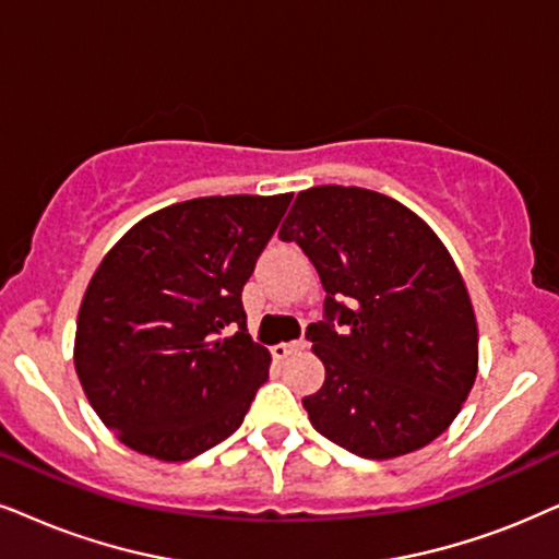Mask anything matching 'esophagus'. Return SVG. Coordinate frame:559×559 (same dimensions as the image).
Listing matches in <instances>:
<instances>
[{
    "label": "esophagus",
    "instance_id": "34e87169",
    "mask_svg": "<svg viewBox=\"0 0 559 559\" xmlns=\"http://www.w3.org/2000/svg\"><path fill=\"white\" fill-rule=\"evenodd\" d=\"M304 348V341H299V343H278V345H273V356L275 358H286V356H292V353H296V350H301Z\"/></svg>",
    "mask_w": 559,
    "mask_h": 559
}]
</instances>
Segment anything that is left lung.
<instances>
[{
	"label": "left lung",
	"instance_id": "left-lung-1",
	"mask_svg": "<svg viewBox=\"0 0 559 559\" xmlns=\"http://www.w3.org/2000/svg\"><path fill=\"white\" fill-rule=\"evenodd\" d=\"M278 237L312 260L324 322L307 337L324 384L312 426L364 459H394L447 430L477 377V320L447 245L418 214L366 188L296 195ZM338 328H334V322Z\"/></svg>",
	"mask_w": 559,
	"mask_h": 559
}]
</instances>
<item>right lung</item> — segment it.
Listing matches in <instances>:
<instances>
[{
  "instance_id": "1",
  "label": "right lung",
  "mask_w": 559,
  "mask_h": 559,
  "mask_svg": "<svg viewBox=\"0 0 559 559\" xmlns=\"http://www.w3.org/2000/svg\"><path fill=\"white\" fill-rule=\"evenodd\" d=\"M288 203L292 193L173 203L97 265L76 317L74 369L129 449L188 462L242 426L271 369L247 332L242 288Z\"/></svg>"
}]
</instances>
